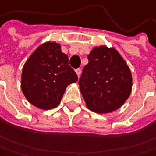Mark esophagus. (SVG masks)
<instances>
[{"label":"esophagus","instance_id":"obj_1","mask_svg":"<svg viewBox=\"0 0 156 156\" xmlns=\"http://www.w3.org/2000/svg\"><path fill=\"white\" fill-rule=\"evenodd\" d=\"M75 71H76L77 76H80V73H81V69H80V68H77V69H76Z\"/></svg>","mask_w":156,"mask_h":156}]
</instances>
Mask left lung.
Here are the masks:
<instances>
[{
	"instance_id": "1",
	"label": "left lung",
	"mask_w": 156,
	"mask_h": 156,
	"mask_svg": "<svg viewBox=\"0 0 156 156\" xmlns=\"http://www.w3.org/2000/svg\"><path fill=\"white\" fill-rule=\"evenodd\" d=\"M79 85L86 106L97 113L118 109L129 97L132 75L126 62L115 48H94L88 55Z\"/></svg>"
}]
</instances>
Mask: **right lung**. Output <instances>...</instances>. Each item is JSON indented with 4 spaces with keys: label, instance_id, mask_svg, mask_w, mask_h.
Returning <instances> with one entry per match:
<instances>
[{
    "label": "right lung",
    "instance_id": "obj_1",
    "mask_svg": "<svg viewBox=\"0 0 156 156\" xmlns=\"http://www.w3.org/2000/svg\"><path fill=\"white\" fill-rule=\"evenodd\" d=\"M77 81L68 63V56L55 42L41 45L25 62L21 90L27 100L41 109L56 108L66 87Z\"/></svg>",
    "mask_w": 156,
    "mask_h": 156
}]
</instances>
